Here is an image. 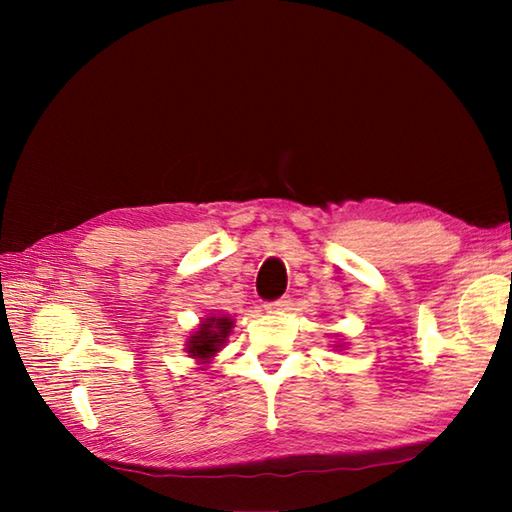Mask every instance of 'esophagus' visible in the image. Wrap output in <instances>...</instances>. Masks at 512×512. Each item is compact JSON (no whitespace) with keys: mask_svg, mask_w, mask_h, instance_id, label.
Returning <instances> with one entry per match:
<instances>
[{"mask_svg":"<svg viewBox=\"0 0 512 512\" xmlns=\"http://www.w3.org/2000/svg\"><path fill=\"white\" fill-rule=\"evenodd\" d=\"M289 298H280V300H271V302H266L264 305V309L268 311V314H280V311H284V309H289Z\"/></svg>","mask_w":512,"mask_h":512,"instance_id":"34e87169","label":"esophagus"}]
</instances>
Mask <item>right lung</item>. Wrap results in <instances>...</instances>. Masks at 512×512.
<instances>
[{
	"label": "right lung",
	"mask_w": 512,
	"mask_h": 512,
	"mask_svg": "<svg viewBox=\"0 0 512 512\" xmlns=\"http://www.w3.org/2000/svg\"><path fill=\"white\" fill-rule=\"evenodd\" d=\"M232 329V320L230 318H207L205 323L198 327V332L187 341V352L192 354L194 359L207 361L214 357V352H219V348L225 341V336L230 334Z\"/></svg>",
	"instance_id": "obj_1"
}]
</instances>
